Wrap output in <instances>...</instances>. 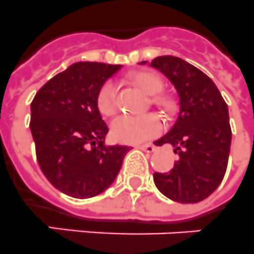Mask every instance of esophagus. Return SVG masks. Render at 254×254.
Instances as JSON below:
<instances>
[{"label":"esophagus","instance_id":"1","mask_svg":"<svg viewBox=\"0 0 254 254\" xmlns=\"http://www.w3.org/2000/svg\"><path fill=\"white\" fill-rule=\"evenodd\" d=\"M138 148L148 153L155 152V151H156V147L153 146V144H140V146H138Z\"/></svg>","mask_w":254,"mask_h":254}]
</instances>
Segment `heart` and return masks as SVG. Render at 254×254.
Listing matches in <instances>:
<instances>
[{
  "label": "heart",
  "instance_id": "obj_1",
  "mask_svg": "<svg viewBox=\"0 0 254 254\" xmlns=\"http://www.w3.org/2000/svg\"><path fill=\"white\" fill-rule=\"evenodd\" d=\"M131 81L148 95H156L163 90V80L152 72H137L131 76ZM117 84L114 80H107L101 86L97 94L98 108L104 116L111 117L117 111ZM153 102L165 110H173L174 102L168 97H155ZM164 123L156 114H146L140 116L117 117L111 124V131L115 139L123 143H139L156 137L163 131Z\"/></svg>",
  "mask_w": 254,
  "mask_h": 254
}]
</instances>
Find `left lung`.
Here are the masks:
<instances>
[{"label": "left lung", "instance_id": "8db88e82", "mask_svg": "<svg viewBox=\"0 0 254 254\" xmlns=\"http://www.w3.org/2000/svg\"><path fill=\"white\" fill-rule=\"evenodd\" d=\"M150 67L173 84L180 98L176 123L155 142L156 146L172 144L178 160L168 173H153V182L170 200L199 203L216 191L225 177L231 146L229 108L216 84L186 61L164 55L153 59Z\"/></svg>", "mask_w": 254, "mask_h": 254}]
</instances>
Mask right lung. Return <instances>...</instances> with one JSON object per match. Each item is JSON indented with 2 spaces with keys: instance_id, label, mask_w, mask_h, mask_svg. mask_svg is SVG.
Instances as JSON below:
<instances>
[{
  "instance_id": "add662e5",
  "label": "right lung",
  "mask_w": 254,
  "mask_h": 254,
  "mask_svg": "<svg viewBox=\"0 0 254 254\" xmlns=\"http://www.w3.org/2000/svg\"><path fill=\"white\" fill-rule=\"evenodd\" d=\"M120 64L78 62L55 74L31 103L32 137L49 182L76 199L99 195L112 185L130 150L107 146V124L97 94Z\"/></svg>"
}]
</instances>
